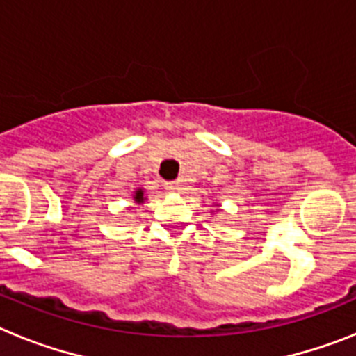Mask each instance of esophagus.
I'll return each mask as SVG.
<instances>
[{"instance_id": "1", "label": "esophagus", "mask_w": 356, "mask_h": 356, "mask_svg": "<svg viewBox=\"0 0 356 356\" xmlns=\"http://www.w3.org/2000/svg\"><path fill=\"white\" fill-rule=\"evenodd\" d=\"M165 188H168L169 193H181V191H184L181 184H178V181H168V184H165Z\"/></svg>"}]
</instances>
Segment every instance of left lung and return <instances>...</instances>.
I'll return each mask as SVG.
<instances>
[{
  "instance_id": "left-lung-1",
  "label": "left lung",
  "mask_w": 356,
  "mask_h": 356,
  "mask_svg": "<svg viewBox=\"0 0 356 356\" xmlns=\"http://www.w3.org/2000/svg\"><path fill=\"white\" fill-rule=\"evenodd\" d=\"M217 210H219V209H217ZM217 210H216V212H217ZM212 212H213V210H212Z\"/></svg>"
}]
</instances>
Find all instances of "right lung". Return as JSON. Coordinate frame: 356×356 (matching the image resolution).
Segmentation results:
<instances>
[{"instance_id": "1", "label": "right lung", "mask_w": 356, "mask_h": 356, "mask_svg": "<svg viewBox=\"0 0 356 356\" xmlns=\"http://www.w3.org/2000/svg\"><path fill=\"white\" fill-rule=\"evenodd\" d=\"M131 200H134V203H135V205H143L144 201L147 200V196H146V191H144L143 187L135 188V191H134V194H131Z\"/></svg>"}]
</instances>
